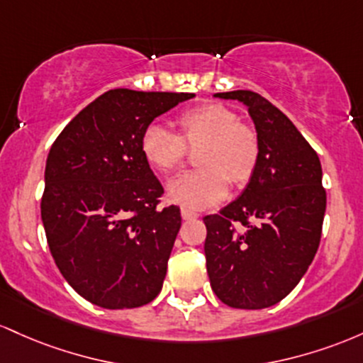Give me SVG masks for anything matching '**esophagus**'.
Masks as SVG:
<instances>
[{
	"mask_svg": "<svg viewBox=\"0 0 363 363\" xmlns=\"http://www.w3.org/2000/svg\"><path fill=\"white\" fill-rule=\"evenodd\" d=\"M182 218H183V219H186V221H189V219H195V218H199V213H197V211L190 209V207H185V206H183V207H182Z\"/></svg>",
	"mask_w": 363,
	"mask_h": 363,
	"instance_id": "34e87169",
	"label": "esophagus"
}]
</instances>
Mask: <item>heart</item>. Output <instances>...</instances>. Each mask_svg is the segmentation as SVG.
<instances>
[{
	"label": "heart",
	"mask_w": 363,
	"mask_h": 363,
	"mask_svg": "<svg viewBox=\"0 0 363 363\" xmlns=\"http://www.w3.org/2000/svg\"><path fill=\"white\" fill-rule=\"evenodd\" d=\"M178 137L160 125H149L142 133L144 160L160 173H171L182 164L186 147L199 149V169L183 173L168 183L169 201L192 209L221 202L230 180L242 186L254 177L260 160L257 132L242 123L231 108L206 103L186 109L174 121Z\"/></svg>",
	"instance_id": "obj_1"
}]
</instances>
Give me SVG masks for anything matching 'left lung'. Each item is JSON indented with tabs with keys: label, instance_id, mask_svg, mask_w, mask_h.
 Wrapping results in <instances>:
<instances>
[{
	"label": "left lung",
	"instance_id": "obj_1",
	"mask_svg": "<svg viewBox=\"0 0 363 363\" xmlns=\"http://www.w3.org/2000/svg\"><path fill=\"white\" fill-rule=\"evenodd\" d=\"M247 106L260 140L254 177L219 214L206 216V266L216 296L257 311L281 302L312 264L325 213L323 168L302 133L257 92H218ZM238 220L246 230L234 231Z\"/></svg>",
	"mask_w": 363,
	"mask_h": 363
}]
</instances>
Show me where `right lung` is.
<instances>
[{"instance_id": "right-lung-1", "label": "right lung", "mask_w": 363, "mask_h": 363, "mask_svg": "<svg viewBox=\"0 0 363 363\" xmlns=\"http://www.w3.org/2000/svg\"><path fill=\"white\" fill-rule=\"evenodd\" d=\"M192 97L113 89L51 145L40 201L48 245L68 284L97 307L135 308L160 295L182 216L157 209L164 190L140 140L154 118Z\"/></svg>"}]
</instances>
